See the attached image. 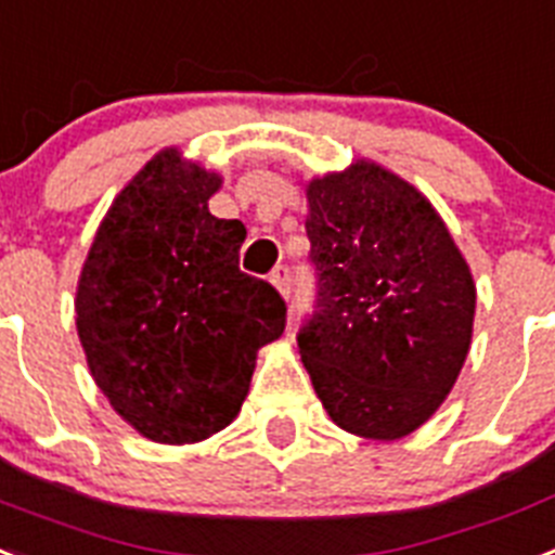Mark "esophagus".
I'll list each match as a JSON object with an SVG mask.
<instances>
[{
    "label": "esophagus",
    "mask_w": 555,
    "mask_h": 555,
    "mask_svg": "<svg viewBox=\"0 0 555 555\" xmlns=\"http://www.w3.org/2000/svg\"><path fill=\"white\" fill-rule=\"evenodd\" d=\"M270 285L276 287L282 296H287V293H291V268H287V264H279V268L270 273Z\"/></svg>",
    "instance_id": "1"
}]
</instances>
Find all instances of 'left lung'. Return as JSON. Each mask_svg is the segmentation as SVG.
Listing matches in <instances>:
<instances>
[{"instance_id": "8db88e82", "label": "left lung", "mask_w": 555, "mask_h": 555, "mask_svg": "<svg viewBox=\"0 0 555 555\" xmlns=\"http://www.w3.org/2000/svg\"><path fill=\"white\" fill-rule=\"evenodd\" d=\"M319 293L299 352L335 426L400 440L440 409L465 364L477 285L443 217L372 160L305 185Z\"/></svg>"}]
</instances>
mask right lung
I'll return each instance as SVG.
<instances>
[{
    "label": "right lung",
    "instance_id": "add662e5",
    "mask_svg": "<svg viewBox=\"0 0 555 555\" xmlns=\"http://www.w3.org/2000/svg\"><path fill=\"white\" fill-rule=\"evenodd\" d=\"M222 177L163 149L112 199L76 291V327L109 406L166 446L234 421L256 352L285 333L273 287L240 270L245 225L208 199Z\"/></svg>",
    "mask_w": 555,
    "mask_h": 555
}]
</instances>
